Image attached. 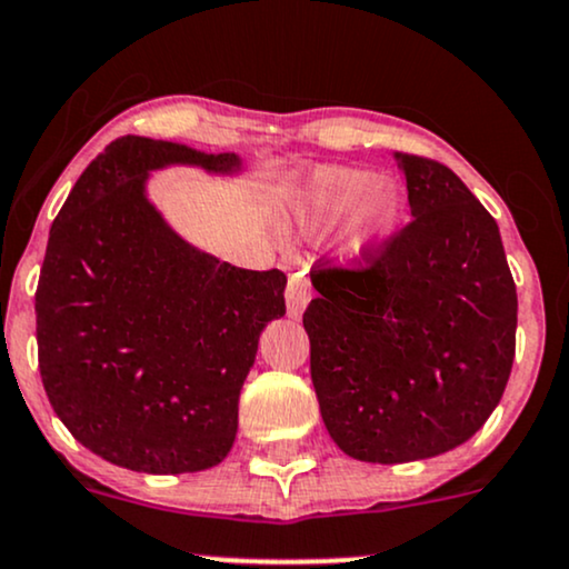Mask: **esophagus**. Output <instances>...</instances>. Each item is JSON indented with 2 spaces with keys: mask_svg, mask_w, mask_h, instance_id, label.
Segmentation results:
<instances>
[{
  "mask_svg": "<svg viewBox=\"0 0 569 569\" xmlns=\"http://www.w3.org/2000/svg\"><path fill=\"white\" fill-rule=\"evenodd\" d=\"M309 299H312V283H309L307 270L297 268L289 278V289H286V305H289L291 318H299L305 312Z\"/></svg>",
  "mask_w": 569,
  "mask_h": 569,
  "instance_id": "obj_1",
  "label": "esophagus"
}]
</instances>
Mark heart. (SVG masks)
<instances>
[{
    "mask_svg": "<svg viewBox=\"0 0 569 569\" xmlns=\"http://www.w3.org/2000/svg\"><path fill=\"white\" fill-rule=\"evenodd\" d=\"M307 204L320 218H343L355 212L357 239L376 241L397 226L401 193L393 183L376 181L355 168H320L307 183Z\"/></svg>",
    "mask_w": 569,
    "mask_h": 569,
    "instance_id": "1",
    "label": "heart"
}]
</instances>
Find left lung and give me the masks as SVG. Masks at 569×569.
<instances>
[{
	"mask_svg": "<svg viewBox=\"0 0 569 569\" xmlns=\"http://www.w3.org/2000/svg\"><path fill=\"white\" fill-rule=\"evenodd\" d=\"M415 218L312 276L309 372L359 462L428 459L478 433L515 359L517 289L496 220L446 164L397 152Z\"/></svg>",
	"mask_w": 569,
	"mask_h": 569,
	"instance_id": "left-lung-1",
	"label": "left lung"
}]
</instances>
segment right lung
Segmentation results:
<instances>
[{
    "instance_id": "right-lung-1",
    "label": "right lung",
    "mask_w": 569,
    "mask_h": 569,
    "mask_svg": "<svg viewBox=\"0 0 569 569\" xmlns=\"http://www.w3.org/2000/svg\"><path fill=\"white\" fill-rule=\"evenodd\" d=\"M239 168L236 154L123 136L52 222L36 341L49 405L86 449L136 472H197L231 451L257 341L286 315V272L193 249L143 197L147 170Z\"/></svg>"
}]
</instances>
